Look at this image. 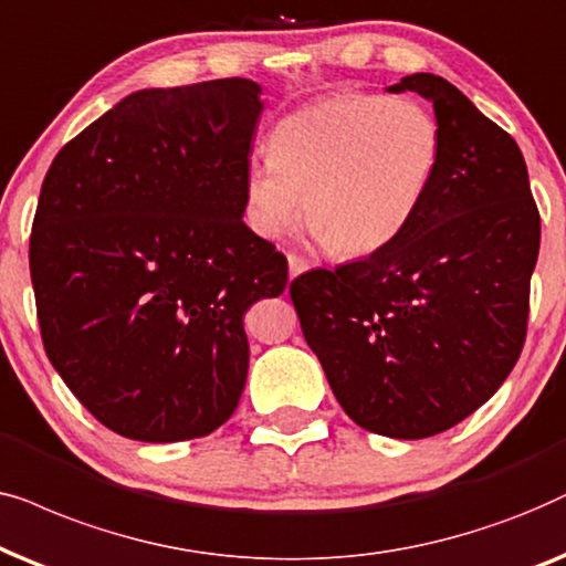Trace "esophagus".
I'll return each instance as SVG.
<instances>
[{"mask_svg":"<svg viewBox=\"0 0 566 566\" xmlns=\"http://www.w3.org/2000/svg\"><path fill=\"white\" fill-rule=\"evenodd\" d=\"M287 263H290V279L305 274V271L311 269V263H307L303 255H297V253H290L287 255Z\"/></svg>","mask_w":566,"mask_h":566,"instance_id":"obj_1","label":"esophagus"}]
</instances>
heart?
Returning a JSON list of instances; mask_svg holds the SVG:
<instances>
[{
  "label": "heart",
  "mask_w": 566,
  "mask_h": 566,
  "mask_svg": "<svg viewBox=\"0 0 566 566\" xmlns=\"http://www.w3.org/2000/svg\"><path fill=\"white\" fill-rule=\"evenodd\" d=\"M440 126L413 97L342 93L300 105L269 134V160L245 176L255 235L300 220L344 259L378 253L417 217L440 165Z\"/></svg>",
  "instance_id": "1"
}]
</instances>
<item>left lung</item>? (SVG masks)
<instances>
[{
	"mask_svg": "<svg viewBox=\"0 0 566 566\" xmlns=\"http://www.w3.org/2000/svg\"><path fill=\"white\" fill-rule=\"evenodd\" d=\"M440 165L394 243L290 284L305 342L349 419L421 440L496 394L523 352L541 217L517 142L448 80L419 72Z\"/></svg>",
	"mask_w": 566,
	"mask_h": 566,
	"instance_id": "8db88e82",
	"label": "left lung"
}]
</instances>
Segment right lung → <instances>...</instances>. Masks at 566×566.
<instances>
[{"label": "right lung", "mask_w": 566, "mask_h": 566, "mask_svg": "<svg viewBox=\"0 0 566 566\" xmlns=\"http://www.w3.org/2000/svg\"><path fill=\"white\" fill-rule=\"evenodd\" d=\"M261 111L243 77L139 90L43 178L30 232L43 349L116 434L193 440L238 409L243 315L287 287V259L243 222Z\"/></svg>", "instance_id": "right-lung-1"}]
</instances>
